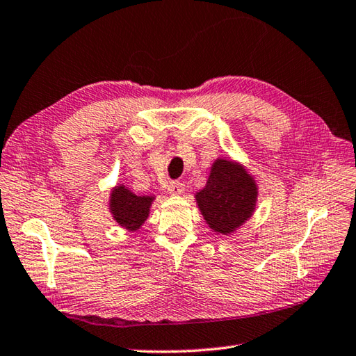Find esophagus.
Here are the masks:
<instances>
[{"mask_svg": "<svg viewBox=\"0 0 356 356\" xmlns=\"http://www.w3.org/2000/svg\"><path fill=\"white\" fill-rule=\"evenodd\" d=\"M184 188L186 187H184L183 181H172V183L168 187V191H169L170 195H181L184 192Z\"/></svg>", "mask_w": 356, "mask_h": 356, "instance_id": "esophagus-1", "label": "esophagus"}]
</instances>
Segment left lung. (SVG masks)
<instances>
[{
	"label": "left lung",
	"mask_w": 356,
	"mask_h": 356,
	"mask_svg": "<svg viewBox=\"0 0 356 356\" xmlns=\"http://www.w3.org/2000/svg\"><path fill=\"white\" fill-rule=\"evenodd\" d=\"M257 187L241 164L227 160L213 163L207 184L196 193V202L211 230L230 234L256 207Z\"/></svg>",
	"instance_id": "left-lung-1"
}]
</instances>
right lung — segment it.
<instances>
[{
    "label": "right lung",
    "instance_id": "right-lung-1",
    "mask_svg": "<svg viewBox=\"0 0 356 356\" xmlns=\"http://www.w3.org/2000/svg\"><path fill=\"white\" fill-rule=\"evenodd\" d=\"M152 201L154 196H137L124 186H117L111 193L109 205L118 225L136 232L147 219Z\"/></svg>",
    "mask_w": 356,
    "mask_h": 356
}]
</instances>
